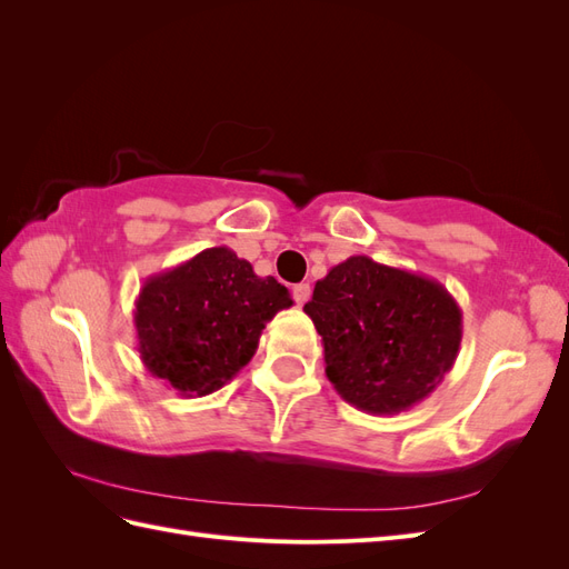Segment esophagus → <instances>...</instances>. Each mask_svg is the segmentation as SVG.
<instances>
[{
	"mask_svg": "<svg viewBox=\"0 0 569 569\" xmlns=\"http://www.w3.org/2000/svg\"><path fill=\"white\" fill-rule=\"evenodd\" d=\"M291 295H295V301L299 306H303L308 299H311V284H308V282L295 284V289H291Z\"/></svg>",
	"mask_w": 569,
	"mask_h": 569,
	"instance_id": "1",
	"label": "esophagus"
}]
</instances>
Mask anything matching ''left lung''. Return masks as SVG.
<instances>
[{
	"mask_svg": "<svg viewBox=\"0 0 569 569\" xmlns=\"http://www.w3.org/2000/svg\"><path fill=\"white\" fill-rule=\"evenodd\" d=\"M303 313L322 337L327 380L372 416L425 401L462 341V311L449 289L368 256H351L318 280Z\"/></svg>",
	"mask_w": 569,
	"mask_h": 569,
	"instance_id": "obj_1",
	"label": "left lung"
}]
</instances>
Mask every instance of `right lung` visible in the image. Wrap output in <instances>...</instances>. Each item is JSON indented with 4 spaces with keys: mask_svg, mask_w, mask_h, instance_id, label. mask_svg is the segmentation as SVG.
Masks as SVG:
<instances>
[{
    "mask_svg": "<svg viewBox=\"0 0 569 569\" xmlns=\"http://www.w3.org/2000/svg\"><path fill=\"white\" fill-rule=\"evenodd\" d=\"M291 303L284 284L258 278L232 249H203L144 280L132 311L137 351L180 396L213 393L249 363L266 322Z\"/></svg>",
    "mask_w": 569,
    "mask_h": 569,
    "instance_id": "add662e5",
    "label": "right lung"
}]
</instances>
